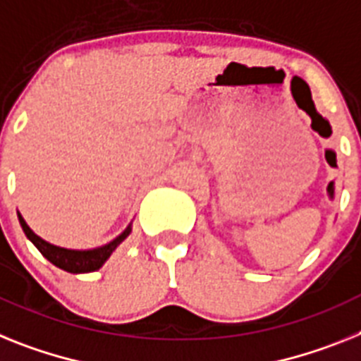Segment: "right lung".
Returning <instances> with one entry per match:
<instances>
[{"label": "right lung", "instance_id": "1", "mask_svg": "<svg viewBox=\"0 0 361 361\" xmlns=\"http://www.w3.org/2000/svg\"><path fill=\"white\" fill-rule=\"evenodd\" d=\"M18 218H20L21 229H23V233L27 235V238L40 250L42 255L49 260V262H53L56 268L63 269V271H69V274H87V271H95V269L101 268L106 260L110 259V255L115 251V247L119 246L121 242L128 237L130 231H132V227L128 226L123 233H121L119 237L114 238L110 244L95 247V250H66V247L53 246V244H49V242H45L44 238L38 237L31 227L27 226V222L21 218L20 213H18Z\"/></svg>", "mask_w": 361, "mask_h": 361}]
</instances>
